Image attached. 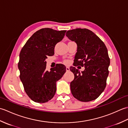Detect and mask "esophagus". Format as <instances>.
<instances>
[{
	"mask_svg": "<svg viewBox=\"0 0 128 128\" xmlns=\"http://www.w3.org/2000/svg\"><path fill=\"white\" fill-rule=\"evenodd\" d=\"M69 70H70V68H69L66 66V72H69Z\"/></svg>",
	"mask_w": 128,
	"mask_h": 128,
	"instance_id": "obj_1",
	"label": "esophagus"
}]
</instances>
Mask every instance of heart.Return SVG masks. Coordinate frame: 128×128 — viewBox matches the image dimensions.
I'll return each instance as SVG.
<instances>
[{
  "label": "heart",
  "instance_id": "b5f03b06",
  "mask_svg": "<svg viewBox=\"0 0 128 128\" xmlns=\"http://www.w3.org/2000/svg\"><path fill=\"white\" fill-rule=\"evenodd\" d=\"M65 63H66V64H67V63H68V61H67V60H66V61H65Z\"/></svg>",
  "mask_w": 128,
  "mask_h": 128
}]
</instances>
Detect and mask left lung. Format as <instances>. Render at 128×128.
<instances>
[{
	"mask_svg": "<svg viewBox=\"0 0 128 128\" xmlns=\"http://www.w3.org/2000/svg\"><path fill=\"white\" fill-rule=\"evenodd\" d=\"M66 36L77 44L74 66H85L80 72L70 68L74 74L70 82L72 94L80 101L89 102L100 96L106 86L110 59L104 43L93 32L86 28L68 31Z\"/></svg>",
	"mask_w": 128,
	"mask_h": 128,
	"instance_id": "1",
	"label": "left lung"
}]
</instances>
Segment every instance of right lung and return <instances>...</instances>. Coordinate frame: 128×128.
Wrapping results in <instances>:
<instances>
[{"label": "right lung", "instance_id": "obj_1", "mask_svg": "<svg viewBox=\"0 0 128 128\" xmlns=\"http://www.w3.org/2000/svg\"><path fill=\"white\" fill-rule=\"evenodd\" d=\"M66 30L44 28L36 31L21 50L18 68L26 94L37 103L50 100L56 92V82L66 72L62 64L46 70V59L54 54V47L63 38Z\"/></svg>", "mask_w": 128, "mask_h": 128}]
</instances>
